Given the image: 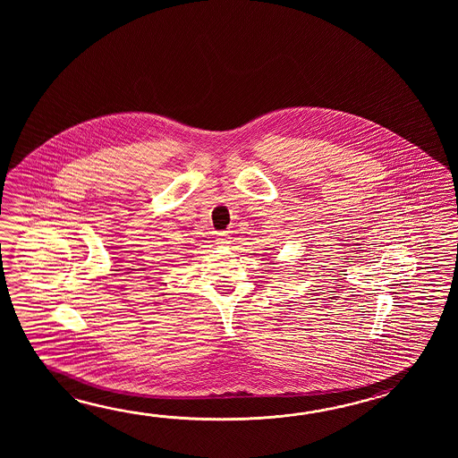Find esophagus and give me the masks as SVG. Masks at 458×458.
<instances>
[{"label": "esophagus", "mask_w": 458, "mask_h": 458, "mask_svg": "<svg viewBox=\"0 0 458 458\" xmlns=\"http://www.w3.org/2000/svg\"><path fill=\"white\" fill-rule=\"evenodd\" d=\"M229 233H217V235H216V241H217V243H229Z\"/></svg>", "instance_id": "34e87169"}]
</instances>
